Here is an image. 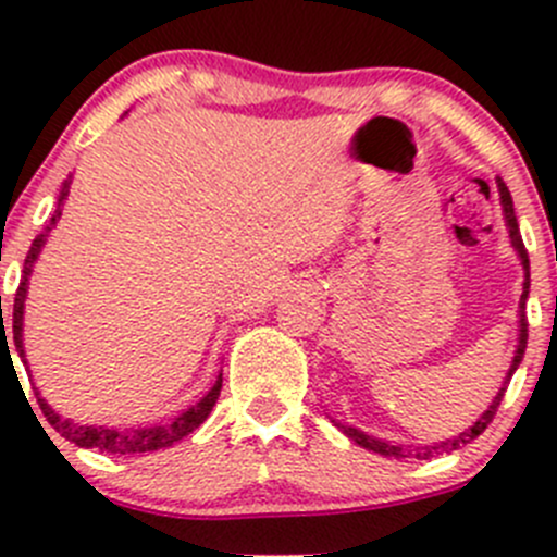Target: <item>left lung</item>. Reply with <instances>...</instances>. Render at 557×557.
Masks as SVG:
<instances>
[{
  "instance_id": "8db88e82",
  "label": "left lung",
  "mask_w": 557,
  "mask_h": 557,
  "mask_svg": "<svg viewBox=\"0 0 557 557\" xmlns=\"http://www.w3.org/2000/svg\"><path fill=\"white\" fill-rule=\"evenodd\" d=\"M496 183H498V194H502L504 218H507L509 237H512V245H515V250L520 252L522 269H525V283H522V296H520V345H518V350H515V361H512V367H509V374H507V377H504V385H502V391L496 393V398H493V404H491V407H487L485 412H482V418L476 420V423L471 425V429H466L463 434H458V436H455V440L440 442V445H429V447H401V445H387V442H383V440H374V436H367V434H363V431H358V429H350V425H339V423H336V425H339L342 431H345L347 436H350L352 442H356V445L367 447V450H372V453H380V455H385V458H418V460H429V458H436V455H442V453L460 450V447H463V445H469V442H471V440H476V436H480L482 431H485L487 425L493 423V418H496V412H498V404H502L504 393H507V385H509V380H512L515 369L520 367V361H522V352H525V345H528V318H525V299H528V285H531V274H528V250H525V245H522V237H520L518 218H515V207H512V196H509V188H507V185H504V180H502V177H496Z\"/></svg>"
}]
</instances>
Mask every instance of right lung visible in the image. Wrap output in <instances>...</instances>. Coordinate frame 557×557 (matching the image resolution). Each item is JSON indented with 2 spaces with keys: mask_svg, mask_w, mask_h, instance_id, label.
I'll return each mask as SVG.
<instances>
[{
  "mask_svg": "<svg viewBox=\"0 0 557 557\" xmlns=\"http://www.w3.org/2000/svg\"><path fill=\"white\" fill-rule=\"evenodd\" d=\"M66 194H70V180H66L64 188H61L59 205H55L53 218H50V223H45V228L37 234L35 243H32V247H29V252H26L24 280H21L18 290H15L13 342H15V350H18L21 361H24V339H21V329H24L26 285H29L32 267H35V261H37L39 250H42L45 239H48V234L53 232L55 221L61 218V207H64V196ZM0 342H8V336H4V320H2V339ZM8 350H10V347H8ZM221 387H223V377H218L215 385H212V391L207 393V396L201 398L199 404H194L188 412H183L180 418H174L172 423H166V425H153V429H123V431H117V429H104V425H77V423H72V420H64L61 414H55L53 409L45 404V398H39V393H37V404H39V409H42L45 420H48V423L53 425V429L59 431L61 436H66L70 442H75L77 447H94V450L117 453V455H137V453L164 450V447H172L174 442H180L183 436H188L190 431L199 429V425L207 420V414L212 412V407H215L218 396H221Z\"/></svg>",
  "mask_w": 557,
  "mask_h": 557,
  "instance_id": "add662e5",
  "label": "right lung"
}]
</instances>
